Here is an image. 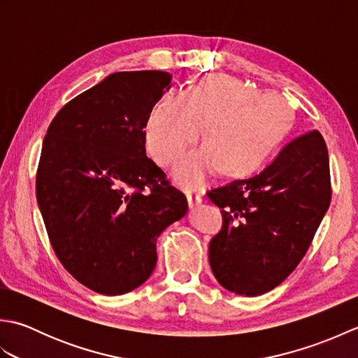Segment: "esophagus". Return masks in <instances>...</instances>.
Masks as SVG:
<instances>
[{
  "mask_svg": "<svg viewBox=\"0 0 358 358\" xmlns=\"http://www.w3.org/2000/svg\"><path fill=\"white\" fill-rule=\"evenodd\" d=\"M186 196H187L189 208H195V206H199V204L201 203V196H200V195H196V194H187Z\"/></svg>",
  "mask_w": 358,
  "mask_h": 358,
  "instance_id": "34e87169",
  "label": "esophagus"
}]
</instances>
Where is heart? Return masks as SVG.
<instances>
[{
  "label": "heart",
  "mask_w": 358,
  "mask_h": 358,
  "mask_svg": "<svg viewBox=\"0 0 358 358\" xmlns=\"http://www.w3.org/2000/svg\"><path fill=\"white\" fill-rule=\"evenodd\" d=\"M295 126L283 95L263 92L229 75H204L181 95L167 94L152 108L144 141L154 162L169 169L200 138L203 149L183 158L175 177L196 189L210 172L246 178L277 154Z\"/></svg>",
  "instance_id": "1"
}]
</instances>
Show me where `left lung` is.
Wrapping results in <instances>:
<instances>
[{"mask_svg":"<svg viewBox=\"0 0 358 358\" xmlns=\"http://www.w3.org/2000/svg\"><path fill=\"white\" fill-rule=\"evenodd\" d=\"M328 148L318 131L296 136L255 177L208 192L223 226L209 243L218 283L255 296L301 262L331 203Z\"/></svg>","mask_w":358,"mask_h":358,"instance_id":"left-lung-1","label":"left lung"}]
</instances>
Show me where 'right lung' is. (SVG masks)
Instances as JSON below:
<instances>
[{
	"label": "right lung",
	"mask_w": 358,
	"mask_h": 358,
	"mask_svg": "<svg viewBox=\"0 0 358 358\" xmlns=\"http://www.w3.org/2000/svg\"><path fill=\"white\" fill-rule=\"evenodd\" d=\"M171 73L117 72L49 124L36 201L64 269L104 295L134 291L157 264V238L186 214L185 194L146 157L144 127Z\"/></svg>",
	"instance_id": "right-lung-1"
}]
</instances>
